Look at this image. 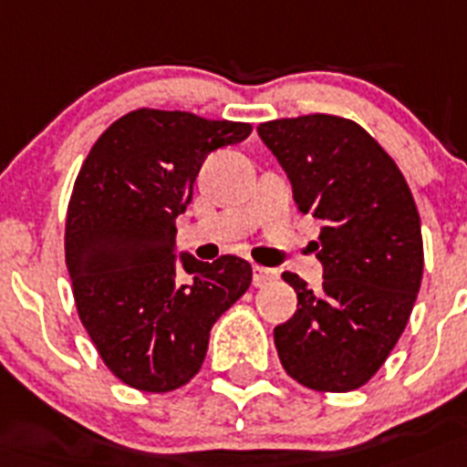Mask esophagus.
<instances>
[{
    "label": "esophagus",
    "mask_w": 467,
    "mask_h": 467,
    "mask_svg": "<svg viewBox=\"0 0 467 467\" xmlns=\"http://www.w3.org/2000/svg\"><path fill=\"white\" fill-rule=\"evenodd\" d=\"M273 280H277V273L273 268H264V265H254V285L256 287H265Z\"/></svg>",
    "instance_id": "esophagus-1"
}]
</instances>
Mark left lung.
I'll return each instance as SVG.
<instances>
[{
    "label": "left lung",
    "mask_w": 467,
    "mask_h": 467,
    "mask_svg": "<svg viewBox=\"0 0 467 467\" xmlns=\"http://www.w3.org/2000/svg\"><path fill=\"white\" fill-rule=\"evenodd\" d=\"M258 135L285 168L296 209L323 221V289L282 273L296 311L273 332L280 363L308 389H358L397 347L420 289L425 256L410 187L354 120L308 113L261 123Z\"/></svg>",
    "instance_id": "1"
}]
</instances>
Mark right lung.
<instances>
[{
  "mask_svg": "<svg viewBox=\"0 0 467 467\" xmlns=\"http://www.w3.org/2000/svg\"><path fill=\"white\" fill-rule=\"evenodd\" d=\"M252 125L137 109L101 132L66 213V265L78 316L123 385L166 394L199 373L209 332L252 285L240 256L175 264V218L213 149Z\"/></svg>",
  "mask_w": 467,
  "mask_h": 467,
  "instance_id": "right-lung-1",
  "label": "right lung"
}]
</instances>
